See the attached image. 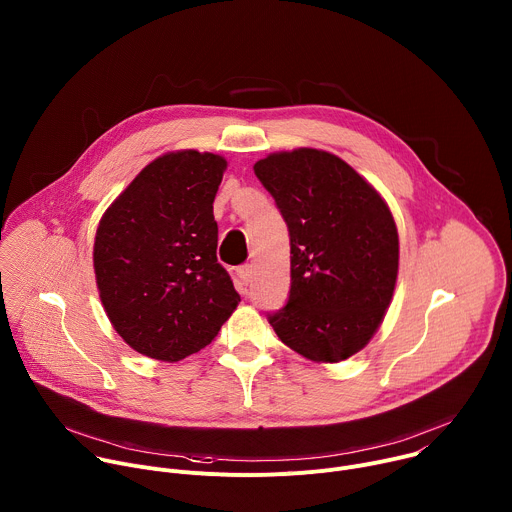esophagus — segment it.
<instances>
[{
  "instance_id": "34e87169",
  "label": "esophagus",
  "mask_w": 512,
  "mask_h": 512,
  "mask_svg": "<svg viewBox=\"0 0 512 512\" xmlns=\"http://www.w3.org/2000/svg\"><path fill=\"white\" fill-rule=\"evenodd\" d=\"M237 277H239V281H241L243 285H249L251 279H253V265H249V263L241 265V267L237 269Z\"/></svg>"
}]
</instances>
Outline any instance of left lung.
<instances>
[{
  "mask_svg": "<svg viewBox=\"0 0 512 512\" xmlns=\"http://www.w3.org/2000/svg\"><path fill=\"white\" fill-rule=\"evenodd\" d=\"M253 170L289 231V296L267 320L289 348L340 362L371 340L391 304L393 216L369 182L328 152L271 154Z\"/></svg>",
  "mask_w": 512,
  "mask_h": 512,
  "instance_id": "1",
  "label": "left lung"
}]
</instances>
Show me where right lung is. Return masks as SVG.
I'll return each mask as SVG.
<instances>
[{"instance_id":"obj_1","label":"right lung","mask_w":512,"mask_h":512,"mask_svg":"<svg viewBox=\"0 0 512 512\" xmlns=\"http://www.w3.org/2000/svg\"><path fill=\"white\" fill-rule=\"evenodd\" d=\"M227 162L194 150L145 166L101 218L95 275L119 336L158 360L210 344L241 302L216 261L212 202Z\"/></svg>"}]
</instances>
